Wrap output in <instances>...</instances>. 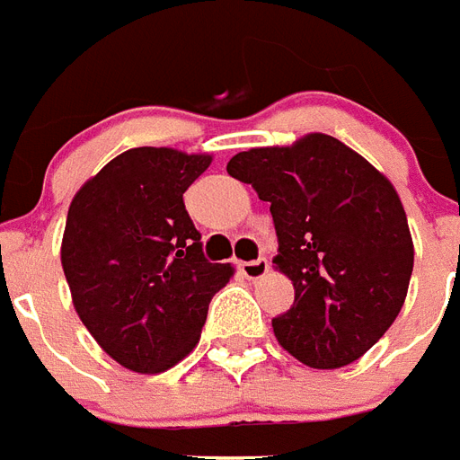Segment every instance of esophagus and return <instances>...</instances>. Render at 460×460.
I'll use <instances>...</instances> for the list:
<instances>
[{"instance_id":"1","label":"esophagus","mask_w":460,"mask_h":460,"mask_svg":"<svg viewBox=\"0 0 460 460\" xmlns=\"http://www.w3.org/2000/svg\"><path fill=\"white\" fill-rule=\"evenodd\" d=\"M268 261L266 259H256V261H244L240 263V273L247 278V280H261L263 275L268 273Z\"/></svg>"}]
</instances>
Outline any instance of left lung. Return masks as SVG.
I'll list each match as a JSON object with an SVG mask.
<instances>
[{"label": "left lung", "mask_w": 460, "mask_h": 460, "mask_svg": "<svg viewBox=\"0 0 460 460\" xmlns=\"http://www.w3.org/2000/svg\"><path fill=\"white\" fill-rule=\"evenodd\" d=\"M227 172L270 201L273 263L294 285L292 308L273 318L278 341L311 368L361 358L399 315L413 273L394 185L323 132L234 154Z\"/></svg>", "instance_id": "obj_1"}]
</instances>
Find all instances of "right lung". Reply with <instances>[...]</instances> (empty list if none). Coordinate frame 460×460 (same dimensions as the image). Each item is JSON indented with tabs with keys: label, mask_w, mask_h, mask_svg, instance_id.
Listing matches in <instances>:
<instances>
[{
	"label": "right lung",
	"mask_w": 460,
	"mask_h": 460,
	"mask_svg": "<svg viewBox=\"0 0 460 460\" xmlns=\"http://www.w3.org/2000/svg\"><path fill=\"white\" fill-rule=\"evenodd\" d=\"M208 154L128 149L73 197L61 266L99 347L135 373H164L201 337L213 294L233 278L211 263L182 194Z\"/></svg>",
	"instance_id": "obj_1"
}]
</instances>
